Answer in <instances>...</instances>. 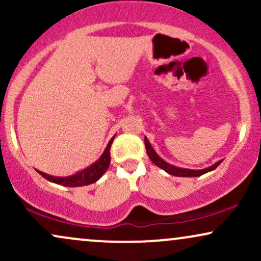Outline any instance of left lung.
Here are the masks:
<instances>
[{
  "label": "left lung",
  "mask_w": 261,
  "mask_h": 261,
  "mask_svg": "<svg viewBox=\"0 0 261 261\" xmlns=\"http://www.w3.org/2000/svg\"><path fill=\"white\" fill-rule=\"evenodd\" d=\"M145 146H146V151H147V154L149 157V160H151L153 163L155 164L157 167H160L163 170H166L167 173L170 175H175V176H200L202 174H205V173L210 172V170H214L216 169L218 166L221 164V162H217L216 164H214V166L208 167V168L206 169H200V170H193V169H182V168H178V167H174V166H170L169 163H167V162H164L162 158L158 155L157 153L154 152V149L151 147V145H149L148 140L145 137Z\"/></svg>",
  "instance_id": "8db88e82"
}]
</instances>
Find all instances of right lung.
I'll use <instances>...</instances> for the list:
<instances>
[{
	"instance_id": "obj_1",
	"label": "right lung",
	"mask_w": 261,
	"mask_h": 261,
	"mask_svg": "<svg viewBox=\"0 0 261 261\" xmlns=\"http://www.w3.org/2000/svg\"><path fill=\"white\" fill-rule=\"evenodd\" d=\"M114 137L109 141L106 151H104V153L101 154V157L99 158V160L95 162L94 164H92L91 167H88V168L82 170V172L77 173V174H74L72 176H65V178H56V176L47 175V174H45V173L39 172L38 170L39 174H40L41 176H44L46 180L56 182V184H60V185H64V187H83V185H89V184H92V182H95L101 175L104 174V173L107 172L108 167H109L110 147H112Z\"/></svg>"
}]
</instances>
